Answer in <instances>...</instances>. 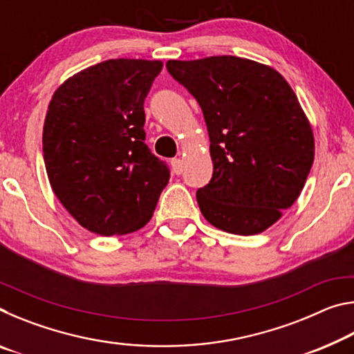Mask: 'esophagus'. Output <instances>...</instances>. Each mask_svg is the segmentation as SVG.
Listing matches in <instances>:
<instances>
[{
	"label": "esophagus",
	"instance_id": "esophagus-1",
	"mask_svg": "<svg viewBox=\"0 0 354 354\" xmlns=\"http://www.w3.org/2000/svg\"><path fill=\"white\" fill-rule=\"evenodd\" d=\"M171 170L175 175H181L183 173V160L181 159H171Z\"/></svg>",
	"mask_w": 354,
	"mask_h": 354
}]
</instances>
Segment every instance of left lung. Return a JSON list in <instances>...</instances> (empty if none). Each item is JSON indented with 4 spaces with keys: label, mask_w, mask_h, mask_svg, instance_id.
Here are the masks:
<instances>
[{
    "label": "left lung",
    "mask_w": 354,
    "mask_h": 354,
    "mask_svg": "<svg viewBox=\"0 0 354 354\" xmlns=\"http://www.w3.org/2000/svg\"><path fill=\"white\" fill-rule=\"evenodd\" d=\"M167 70L205 115L214 173L196 192L209 223L253 236L301 194L314 162V134L283 76L236 56L169 61Z\"/></svg>",
    "instance_id": "8db88e82"
}]
</instances>
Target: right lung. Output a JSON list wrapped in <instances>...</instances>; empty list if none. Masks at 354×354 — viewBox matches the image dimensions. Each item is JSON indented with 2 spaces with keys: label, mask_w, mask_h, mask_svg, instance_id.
<instances>
[{
  "label": "right lung",
  "mask_w": 354,
  "mask_h": 354,
  "mask_svg": "<svg viewBox=\"0 0 354 354\" xmlns=\"http://www.w3.org/2000/svg\"><path fill=\"white\" fill-rule=\"evenodd\" d=\"M162 62L109 59L68 77L44 124V160L59 201L86 230L145 226L170 170L145 143L143 103Z\"/></svg>",
  "instance_id": "1"
}]
</instances>
